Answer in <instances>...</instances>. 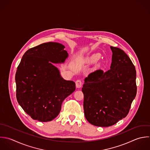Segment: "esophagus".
I'll return each instance as SVG.
<instances>
[{
    "label": "esophagus",
    "mask_w": 150,
    "mask_h": 150,
    "mask_svg": "<svg viewBox=\"0 0 150 150\" xmlns=\"http://www.w3.org/2000/svg\"><path fill=\"white\" fill-rule=\"evenodd\" d=\"M75 84H76V87L78 88H79L82 86V81L80 80V79H78L75 82Z\"/></svg>",
    "instance_id": "esophagus-1"
}]
</instances>
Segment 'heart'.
<instances>
[{
	"instance_id": "obj_1",
	"label": "heart",
	"mask_w": 150,
	"mask_h": 150,
	"mask_svg": "<svg viewBox=\"0 0 150 150\" xmlns=\"http://www.w3.org/2000/svg\"><path fill=\"white\" fill-rule=\"evenodd\" d=\"M99 59V55L98 54H95V55H93L91 57V61H92V62H95L98 59Z\"/></svg>"
}]
</instances>
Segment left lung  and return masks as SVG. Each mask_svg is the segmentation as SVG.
I'll list each match as a JSON object with an SVG mask.
<instances>
[{"label": "left lung", "instance_id": "1", "mask_svg": "<svg viewBox=\"0 0 150 150\" xmlns=\"http://www.w3.org/2000/svg\"><path fill=\"white\" fill-rule=\"evenodd\" d=\"M110 48V69L91 72L82 88L85 118L99 127L113 126L126 117L137 93L134 64L122 50L112 46Z\"/></svg>", "mask_w": 150, "mask_h": 150}]
</instances>
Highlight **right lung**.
<instances>
[{
    "label": "right lung",
    "instance_id": "1",
    "mask_svg": "<svg viewBox=\"0 0 150 150\" xmlns=\"http://www.w3.org/2000/svg\"><path fill=\"white\" fill-rule=\"evenodd\" d=\"M65 47L58 42L43 43L28 50L17 67L16 98L33 119L47 122L59 113L64 100L75 90V83L65 81L53 63L68 57Z\"/></svg>",
    "mask_w": 150,
    "mask_h": 150
}]
</instances>
